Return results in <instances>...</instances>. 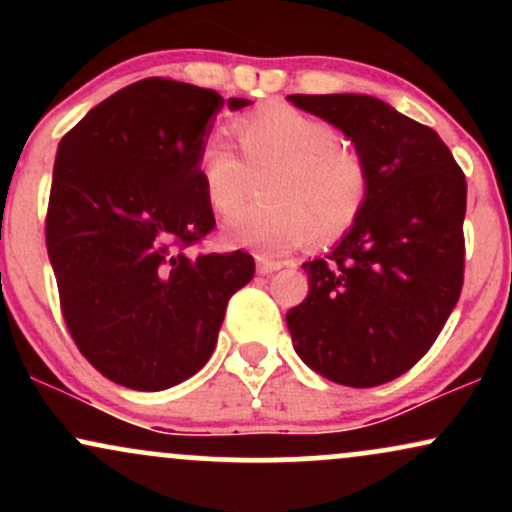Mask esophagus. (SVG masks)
I'll return each mask as SVG.
<instances>
[{"mask_svg": "<svg viewBox=\"0 0 512 512\" xmlns=\"http://www.w3.org/2000/svg\"><path fill=\"white\" fill-rule=\"evenodd\" d=\"M279 269H281V262L267 260V257H257V274H262V276H269V274L279 272Z\"/></svg>", "mask_w": 512, "mask_h": 512, "instance_id": "esophagus-1", "label": "esophagus"}]
</instances>
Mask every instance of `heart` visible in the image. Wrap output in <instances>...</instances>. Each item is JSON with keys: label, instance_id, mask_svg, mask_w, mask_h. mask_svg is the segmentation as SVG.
Listing matches in <instances>:
<instances>
[{"label": "heart", "instance_id": "1", "mask_svg": "<svg viewBox=\"0 0 512 512\" xmlns=\"http://www.w3.org/2000/svg\"><path fill=\"white\" fill-rule=\"evenodd\" d=\"M240 158L221 142L199 151L197 175L211 211L231 216L263 180L264 203L233 216L223 245L260 257H281L313 236L342 238L361 216L370 173L361 154L339 144L332 125L289 108L267 105L233 125Z\"/></svg>", "mask_w": 512, "mask_h": 512}]
</instances>
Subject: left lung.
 <instances>
[{"instance_id":"8db88e82","label":"left lung","mask_w":512,"mask_h":512,"mask_svg":"<svg viewBox=\"0 0 512 512\" xmlns=\"http://www.w3.org/2000/svg\"><path fill=\"white\" fill-rule=\"evenodd\" d=\"M354 144L370 192L339 243L305 262L286 313L296 354L332 383H390L431 349L462 291L467 182L431 127L358 93L289 96Z\"/></svg>"}]
</instances>
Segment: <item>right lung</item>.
<instances>
[{
	"label": "right lung",
	"instance_id": "obj_1",
	"mask_svg": "<svg viewBox=\"0 0 512 512\" xmlns=\"http://www.w3.org/2000/svg\"><path fill=\"white\" fill-rule=\"evenodd\" d=\"M211 88L144 79L91 108L57 146L45 240L62 315L98 373L158 392L192 378L226 303L255 274L248 252L187 257L216 226L197 175L223 105Z\"/></svg>",
	"mask_w": 512,
	"mask_h": 512
}]
</instances>
